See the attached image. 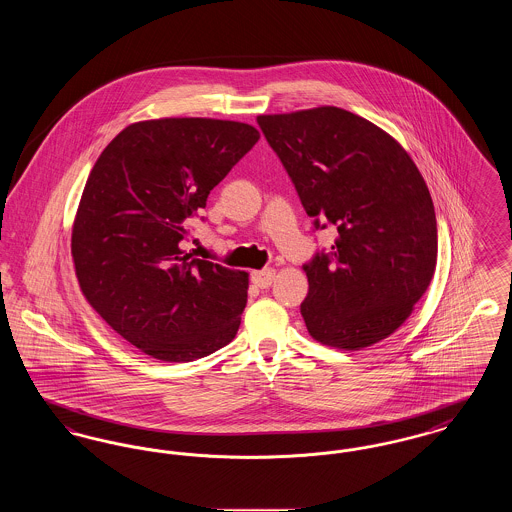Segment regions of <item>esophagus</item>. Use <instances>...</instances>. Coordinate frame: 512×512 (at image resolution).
Wrapping results in <instances>:
<instances>
[{
	"label": "esophagus",
	"instance_id": "1",
	"mask_svg": "<svg viewBox=\"0 0 512 512\" xmlns=\"http://www.w3.org/2000/svg\"><path fill=\"white\" fill-rule=\"evenodd\" d=\"M274 268H263V270H255L253 274H251V282L257 286V288H261V290H265L268 288L270 284H272V280H274Z\"/></svg>",
	"mask_w": 512,
	"mask_h": 512
}]
</instances>
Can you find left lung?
<instances>
[{"instance_id": "1", "label": "left lung", "mask_w": 512, "mask_h": 512, "mask_svg": "<svg viewBox=\"0 0 512 512\" xmlns=\"http://www.w3.org/2000/svg\"><path fill=\"white\" fill-rule=\"evenodd\" d=\"M257 122L315 230H338L330 251L318 249L303 265L309 334L340 349L388 338L426 292L438 259L434 203L413 159L340 107Z\"/></svg>"}]
</instances>
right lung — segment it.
Instances as JSON below:
<instances>
[{
  "instance_id": "obj_1",
  "label": "right lung",
  "mask_w": 512,
  "mask_h": 512,
  "mask_svg": "<svg viewBox=\"0 0 512 512\" xmlns=\"http://www.w3.org/2000/svg\"><path fill=\"white\" fill-rule=\"evenodd\" d=\"M257 140L244 122H136L90 172L74 220L76 276L99 317L146 355L188 363L234 340L247 274L195 259L182 242Z\"/></svg>"
}]
</instances>
